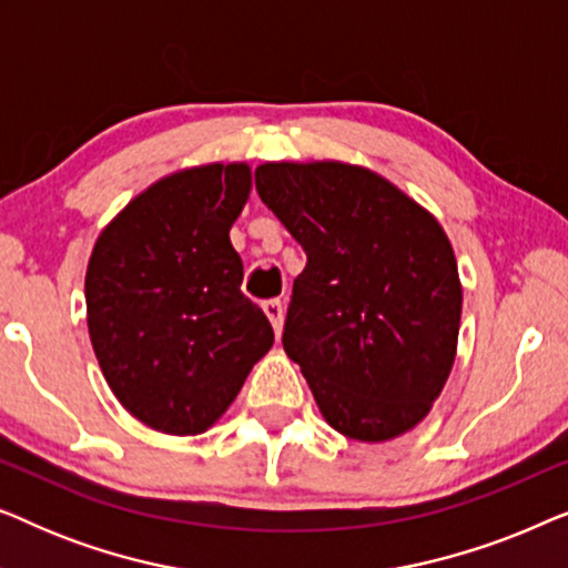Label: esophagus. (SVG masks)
Instances as JSON below:
<instances>
[{
	"instance_id": "1",
	"label": "esophagus",
	"mask_w": 568,
	"mask_h": 568,
	"mask_svg": "<svg viewBox=\"0 0 568 568\" xmlns=\"http://www.w3.org/2000/svg\"><path fill=\"white\" fill-rule=\"evenodd\" d=\"M263 313H266V317L271 321V325H274L276 336L282 333V325H284V305L278 300H268L263 302Z\"/></svg>"
}]
</instances>
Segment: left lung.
Segmentation results:
<instances>
[{
  "instance_id": "obj_1",
  "label": "left lung",
  "mask_w": 568,
  "mask_h": 568,
  "mask_svg": "<svg viewBox=\"0 0 568 568\" xmlns=\"http://www.w3.org/2000/svg\"><path fill=\"white\" fill-rule=\"evenodd\" d=\"M255 191L302 245L284 352L348 439L387 442L439 398L463 286L442 224L387 178L346 162H266Z\"/></svg>"
}]
</instances>
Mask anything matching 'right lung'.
I'll return each mask as SVG.
<instances>
[{"mask_svg":"<svg viewBox=\"0 0 568 568\" xmlns=\"http://www.w3.org/2000/svg\"><path fill=\"white\" fill-rule=\"evenodd\" d=\"M251 185L247 162L178 170L131 199L92 247V348L121 406L158 432H206L274 346L268 317L240 292L230 243Z\"/></svg>","mask_w":568,"mask_h":568,"instance_id":"obj_1","label":"right lung"}]
</instances>
